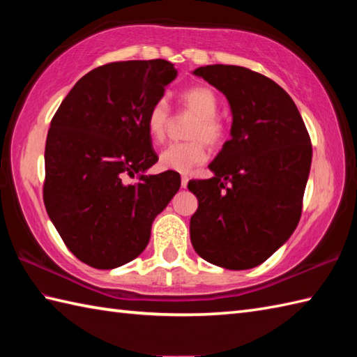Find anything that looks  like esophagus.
Listing matches in <instances>:
<instances>
[{
  "instance_id": "34e87169",
  "label": "esophagus",
  "mask_w": 357,
  "mask_h": 357,
  "mask_svg": "<svg viewBox=\"0 0 357 357\" xmlns=\"http://www.w3.org/2000/svg\"><path fill=\"white\" fill-rule=\"evenodd\" d=\"M187 184H188V176L187 174H183V176H181V187L185 188Z\"/></svg>"
}]
</instances>
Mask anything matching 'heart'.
Wrapping results in <instances>:
<instances>
[{
  "label": "heart",
  "mask_w": 357,
  "mask_h": 357,
  "mask_svg": "<svg viewBox=\"0 0 357 357\" xmlns=\"http://www.w3.org/2000/svg\"><path fill=\"white\" fill-rule=\"evenodd\" d=\"M181 107L195 115L184 142H173L159 155V167L178 173L190 172L195 165L206 162L207 146L221 147L227 138V126L219 118V101L215 90L208 86H192L178 95ZM170 124V107L164 100H158L147 112L146 128L153 142H162Z\"/></svg>",
  "instance_id": "1"
}]
</instances>
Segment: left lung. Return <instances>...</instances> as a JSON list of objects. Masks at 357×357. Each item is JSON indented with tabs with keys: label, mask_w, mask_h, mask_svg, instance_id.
Returning a JSON list of instances; mask_svg holds the SVG:
<instances>
[{
	"label": "left lung",
	"mask_w": 357,
	"mask_h": 357,
	"mask_svg": "<svg viewBox=\"0 0 357 357\" xmlns=\"http://www.w3.org/2000/svg\"><path fill=\"white\" fill-rule=\"evenodd\" d=\"M195 75L225 95L233 124L231 138L210 164L215 176L187 185L198 198L192 244L210 264L253 268L298 227L312 141L290 95L265 75L224 64Z\"/></svg>",
	"instance_id": "left-lung-1"
}]
</instances>
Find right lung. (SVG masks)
<instances>
[{"instance_id":"add662e5","label":"right lung","mask_w":357,"mask_h":357,"mask_svg":"<svg viewBox=\"0 0 357 357\" xmlns=\"http://www.w3.org/2000/svg\"><path fill=\"white\" fill-rule=\"evenodd\" d=\"M176 73L165 59L100 66L52 118L44 206L67 248L90 267L116 268L139 256L153 219L179 190L172 170L128 183L158 162L146 116Z\"/></svg>"}]
</instances>
